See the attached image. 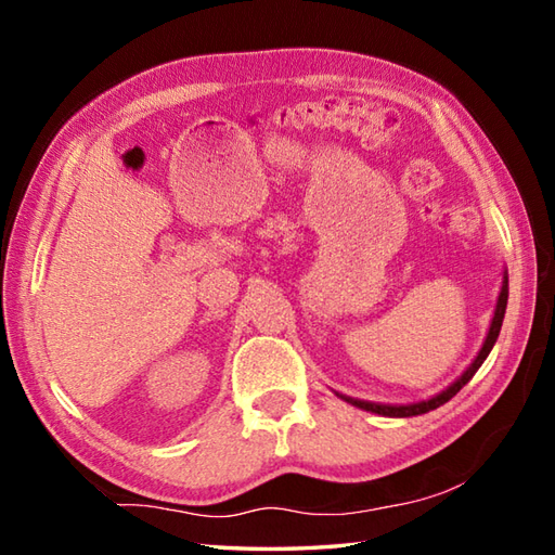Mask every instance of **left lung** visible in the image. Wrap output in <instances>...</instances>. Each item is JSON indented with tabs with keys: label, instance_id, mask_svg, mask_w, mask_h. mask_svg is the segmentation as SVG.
Segmentation results:
<instances>
[{
	"label": "left lung",
	"instance_id": "1",
	"mask_svg": "<svg viewBox=\"0 0 555 555\" xmlns=\"http://www.w3.org/2000/svg\"><path fill=\"white\" fill-rule=\"evenodd\" d=\"M505 305H508V279L503 276V286H501V296H499V302H496V312H493V320H491V326H489V334H487V340L485 346H481L479 356L475 358V362L469 364L467 372L460 376V379L455 384H451L446 388L443 393L434 396L429 400H422V403H412V405H379V403H367V400H356V398H348V396H340L344 400H348V403L358 405L362 410H370V412H376V415H386V417H412V415H424V412L429 410H436L439 405L448 403L460 388H463L469 379H473L475 372L481 367V362L487 360V356L491 352L493 344H496L499 338V332H501V324H503V314H505Z\"/></svg>",
	"mask_w": 555,
	"mask_h": 555
}]
</instances>
